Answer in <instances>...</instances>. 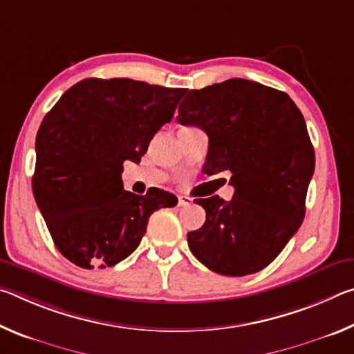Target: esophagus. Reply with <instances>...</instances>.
Segmentation results:
<instances>
[{
  "label": "esophagus",
  "mask_w": 354,
  "mask_h": 354,
  "mask_svg": "<svg viewBox=\"0 0 354 354\" xmlns=\"http://www.w3.org/2000/svg\"><path fill=\"white\" fill-rule=\"evenodd\" d=\"M192 205V200L187 196H178V206H189Z\"/></svg>",
  "instance_id": "34e87169"
}]
</instances>
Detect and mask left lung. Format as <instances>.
Here are the masks:
<instances>
[{"instance_id": "8db88e82", "label": "left lung", "mask_w": 354, "mask_h": 354, "mask_svg": "<svg viewBox=\"0 0 354 354\" xmlns=\"http://www.w3.org/2000/svg\"><path fill=\"white\" fill-rule=\"evenodd\" d=\"M176 120L209 137L207 175L231 171V201L196 200L206 221L187 234L201 263L245 277L274 261L301 226L315 154L306 123L284 92L232 77L190 91Z\"/></svg>"}]
</instances>
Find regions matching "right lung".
<instances>
[{"instance_id":"1","label":"right lung","mask_w":354,"mask_h":354,"mask_svg":"<svg viewBox=\"0 0 354 354\" xmlns=\"http://www.w3.org/2000/svg\"><path fill=\"white\" fill-rule=\"evenodd\" d=\"M187 88L87 77L70 87L35 137L34 198L56 248L82 268H106L139 247L148 218L176 196L123 189L124 160L140 162Z\"/></svg>"}]
</instances>
